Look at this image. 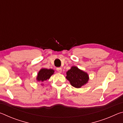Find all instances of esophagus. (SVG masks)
Returning a JSON list of instances; mask_svg holds the SVG:
<instances>
[{
	"label": "esophagus",
	"instance_id": "34e87169",
	"mask_svg": "<svg viewBox=\"0 0 123 123\" xmlns=\"http://www.w3.org/2000/svg\"><path fill=\"white\" fill-rule=\"evenodd\" d=\"M56 70H57V71L59 72V73H61L62 72V68H60V67H59V68H56Z\"/></svg>",
	"mask_w": 123,
	"mask_h": 123
}]
</instances>
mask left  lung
<instances>
[{
	"label": "left lung",
	"mask_w": 123,
	"mask_h": 123,
	"mask_svg": "<svg viewBox=\"0 0 123 123\" xmlns=\"http://www.w3.org/2000/svg\"><path fill=\"white\" fill-rule=\"evenodd\" d=\"M66 79L69 81L72 86L80 88L88 82L89 78L86 73L74 66L67 72Z\"/></svg>",
	"instance_id": "1"
}]
</instances>
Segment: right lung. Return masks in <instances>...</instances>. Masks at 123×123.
Instances as JSON below:
<instances>
[{"instance_id": "1", "label": "right lung", "mask_w": 123, "mask_h": 123, "mask_svg": "<svg viewBox=\"0 0 123 123\" xmlns=\"http://www.w3.org/2000/svg\"><path fill=\"white\" fill-rule=\"evenodd\" d=\"M54 70L51 69H48L42 68L38 72L37 77V80L38 81H46L50 78L51 75L54 74Z\"/></svg>"}]
</instances>
